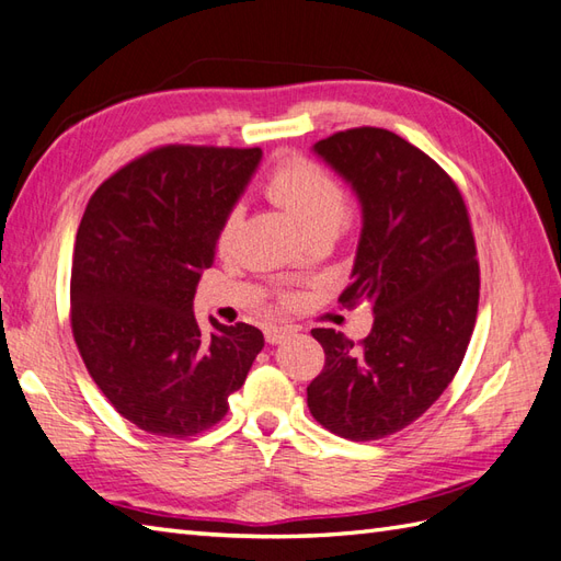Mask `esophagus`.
<instances>
[{
	"label": "esophagus",
	"instance_id": "1",
	"mask_svg": "<svg viewBox=\"0 0 561 561\" xmlns=\"http://www.w3.org/2000/svg\"><path fill=\"white\" fill-rule=\"evenodd\" d=\"M294 330L291 328H282V324H267L265 328V340H267V344H279V342H284L286 336H289Z\"/></svg>",
	"mask_w": 561,
	"mask_h": 561
}]
</instances>
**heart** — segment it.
<instances>
[{"label":"heart","instance_id":"heart-1","mask_svg":"<svg viewBox=\"0 0 561 561\" xmlns=\"http://www.w3.org/2000/svg\"><path fill=\"white\" fill-rule=\"evenodd\" d=\"M265 193L272 203H277L289 213L308 239L334 237L346 217V195L340 181L324 172L322 167L308 160H291L279 164L267 176ZM241 227V210L233 207L221 221L217 233V245L227 253ZM289 301V296H286Z\"/></svg>","mask_w":561,"mask_h":561}]
</instances>
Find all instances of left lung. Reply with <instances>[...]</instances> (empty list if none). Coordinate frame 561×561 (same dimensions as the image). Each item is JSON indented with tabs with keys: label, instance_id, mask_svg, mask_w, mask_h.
Returning a JSON list of instances; mask_svg holds the SVG:
<instances>
[{
	"label": "left lung",
	"instance_id": "left-lung-1",
	"mask_svg": "<svg viewBox=\"0 0 561 561\" xmlns=\"http://www.w3.org/2000/svg\"><path fill=\"white\" fill-rule=\"evenodd\" d=\"M312 150L360 201L356 263L340 304H370L375 320L358 344L312 330L324 368L308 385V409L330 433L370 442L421 419L461 366L480 296L473 229L445 169L387 128H348Z\"/></svg>",
	"mask_w": 561,
	"mask_h": 561
}]
</instances>
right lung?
I'll return each instance as SVG.
<instances>
[{"mask_svg":"<svg viewBox=\"0 0 561 561\" xmlns=\"http://www.w3.org/2000/svg\"><path fill=\"white\" fill-rule=\"evenodd\" d=\"M260 148L162 146L90 195L71 265V332L85 368L126 421L191 437L227 415L263 332L193 316L195 286Z\"/></svg>","mask_w":561,"mask_h":561,"instance_id":"right-lung-1","label":"right lung"}]
</instances>
